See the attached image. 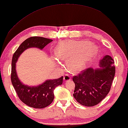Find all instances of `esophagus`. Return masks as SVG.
<instances>
[{
  "label": "esophagus",
  "mask_w": 128,
  "mask_h": 128,
  "mask_svg": "<svg viewBox=\"0 0 128 128\" xmlns=\"http://www.w3.org/2000/svg\"><path fill=\"white\" fill-rule=\"evenodd\" d=\"M70 78H71V77H70V76L69 74H65L64 77V82H68V81L70 80Z\"/></svg>",
  "instance_id": "34e87169"
}]
</instances>
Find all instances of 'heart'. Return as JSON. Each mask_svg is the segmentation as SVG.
Here are the masks:
<instances>
[{"mask_svg":"<svg viewBox=\"0 0 128 128\" xmlns=\"http://www.w3.org/2000/svg\"><path fill=\"white\" fill-rule=\"evenodd\" d=\"M97 52V48L86 42L64 41L57 47L56 54L58 58L70 60L69 66L73 71L85 68Z\"/></svg>","mask_w":128,"mask_h":128,"instance_id":"obj_1","label":"heart"}]
</instances>
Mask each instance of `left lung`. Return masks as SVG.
<instances>
[{"instance_id": "8db88e82", "label": "left lung", "mask_w": 128, "mask_h": 128, "mask_svg": "<svg viewBox=\"0 0 128 128\" xmlns=\"http://www.w3.org/2000/svg\"><path fill=\"white\" fill-rule=\"evenodd\" d=\"M114 63L113 58L106 55L100 61V68H87L73 77L75 84L73 96L79 104L93 106L106 96L114 79Z\"/></svg>"}]
</instances>
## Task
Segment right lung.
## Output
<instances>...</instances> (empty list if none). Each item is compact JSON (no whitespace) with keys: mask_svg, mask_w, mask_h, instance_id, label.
Listing matches in <instances>:
<instances>
[{"mask_svg":"<svg viewBox=\"0 0 128 128\" xmlns=\"http://www.w3.org/2000/svg\"><path fill=\"white\" fill-rule=\"evenodd\" d=\"M53 41L50 38L33 36L24 41L18 47L12 56L11 79L14 89L20 100L32 108L41 109L50 105L54 99V90L62 84L63 76L58 79L46 80L37 86H28L20 82L16 72V62L24 50L28 48L36 47L42 50Z\"/></svg>","mask_w":128,"mask_h":128,"instance_id":"1","label":"right lung"}]
</instances>
